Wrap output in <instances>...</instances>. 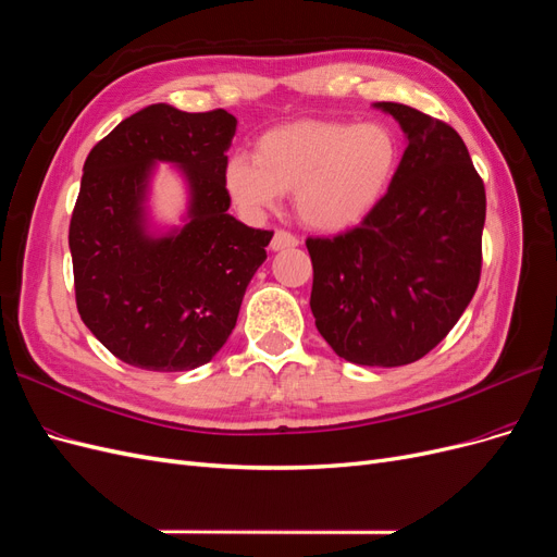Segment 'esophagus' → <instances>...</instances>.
Instances as JSON below:
<instances>
[{
    "instance_id": "esophagus-1",
    "label": "esophagus",
    "mask_w": 557,
    "mask_h": 557,
    "mask_svg": "<svg viewBox=\"0 0 557 557\" xmlns=\"http://www.w3.org/2000/svg\"><path fill=\"white\" fill-rule=\"evenodd\" d=\"M299 244V239L295 237V234L285 232V230H276L274 237H272V250H285V248H295Z\"/></svg>"
}]
</instances>
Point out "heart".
Returning <instances> with one entry per match:
<instances>
[{"instance_id": "obj_1", "label": "heart", "mask_w": 557, "mask_h": 557, "mask_svg": "<svg viewBox=\"0 0 557 557\" xmlns=\"http://www.w3.org/2000/svg\"><path fill=\"white\" fill-rule=\"evenodd\" d=\"M399 141L383 123L299 121L264 132L256 156L225 160L223 185L246 215L260 218L295 193L299 221L320 232L362 223L399 170Z\"/></svg>"}]
</instances>
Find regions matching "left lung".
<instances>
[{"label":"left lung","instance_id":"left-lung-1","mask_svg":"<svg viewBox=\"0 0 557 557\" xmlns=\"http://www.w3.org/2000/svg\"><path fill=\"white\" fill-rule=\"evenodd\" d=\"M407 150L381 205L334 239H307L311 311L336 356L416 362L458 323L481 276L485 188L460 134L418 109L376 102Z\"/></svg>","mask_w":557,"mask_h":557}]
</instances>
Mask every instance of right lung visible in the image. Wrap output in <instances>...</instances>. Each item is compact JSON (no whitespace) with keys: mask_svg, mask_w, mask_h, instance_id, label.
Returning a JSON list of instances; mask_svg holds the SVG:
<instances>
[{"mask_svg":"<svg viewBox=\"0 0 557 557\" xmlns=\"http://www.w3.org/2000/svg\"><path fill=\"white\" fill-rule=\"evenodd\" d=\"M237 117L150 104L125 117L83 164L70 250L76 307L117 360L148 372L207 364L237 325L274 232L230 215L223 166ZM158 161L189 190L184 223L160 231L147 211Z\"/></svg>","mask_w":557,"mask_h":557,"instance_id":"add662e5","label":"right lung"}]
</instances>
